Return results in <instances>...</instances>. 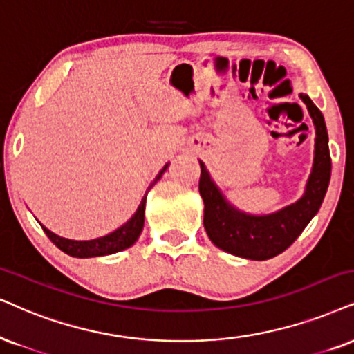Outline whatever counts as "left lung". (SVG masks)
<instances>
[{"instance_id":"8db88e82","label":"left lung","mask_w":354,"mask_h":354,"mask_svg":"<svg viewBox=\"0 0 354 354\" xmlns=\"http://www.w3.org/2000/svg\"><path fill=\"white\" fill-rule=\"evenodd\" d=\"M315 125L314 168L306 192L297 203L270 216H247L223 199L201 163L199 192L204 201V229L210 241L223 252L247 259H270L283 253L302 234L307 223L319 212L332 173L328 133L320 109L307 95H301Z\"/></svg>"}]
</instances>
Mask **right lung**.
I'll list each match as a JSON object with an SVG mask.
<instances>
[{
  "mask_svg": "<svg viewBox=\"0 0 354 354\" xmlns=\"http://www.w3.org/2000/svg\"><path fill=\"white\" fill-rule=\"evenodd\" d=\"M167 168H168V165H165L162 171L156 174L153 183H151L147 191H150L151 186H153L155 183L162 178V174L165 173V169ZM145 199H147V192H145L144 199H142L140 205H138L137 212L133 214L131 221L125 222L122 227H119V229L114 230L113 234L101 236V239L88 240V241H77V240H68V239H64V236H58L55 234H52V232L47 230L44 225H42V229L57 248H60L62 252L70 254V257H75V258L104 257V254H113V253L122 252V250L132 247V245L136 243L142 229H144Z\"/></svg>",
  "mask_w": 354,
  "mask_h": 354,
  "instance_id": "add662e5",
  "label": "right lung"
}]
</instances>
